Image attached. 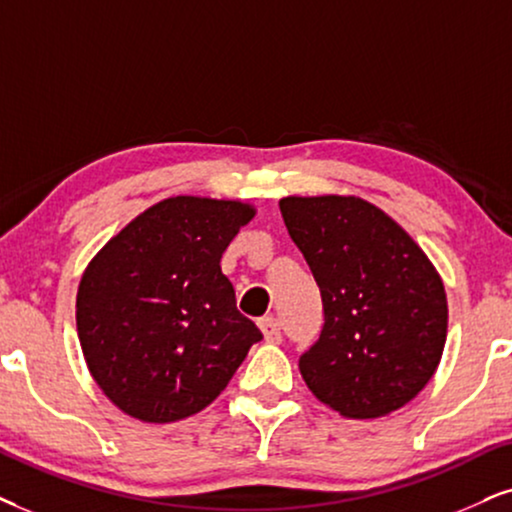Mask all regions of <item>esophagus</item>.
I'll return each mask as SVG.
<instances>
[{
  "instance_id": "esophagus-1",
  "label": "esophagus",
  "mask_w": 512,
  "mask_h": 512,
  "mask_svg": "<svg viewBox=\"0 0 512 512\" xmlns=\"http://www.w3.org/2000/svg\"><path fill=\"white\" fill-rule=\"evenodd\" d=\"M260 331L267 342H281V321L276 316H264V319H260Z\"/></svg>"
}]
</instances>
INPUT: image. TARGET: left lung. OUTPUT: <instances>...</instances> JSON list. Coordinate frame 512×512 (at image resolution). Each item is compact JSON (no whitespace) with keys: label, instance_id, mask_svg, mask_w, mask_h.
Masks as SVG:
<instances>
[{"label":"left lung","instance_id":"obj_1","mask_svg":"<svg viewBox=\"0 0 512 512\" xmlns=\"http://www.w3.org/2000/svg\"><path fill=\"white\" fill-rule=\"evenodd\" d=\"M278 208L323 302L319 340L300 357L304 383L345 418L409 404L437 371L449 321L428 255L364 198L288 196Z\"/></svg>","mask_w":512,"mask_h":512}]
</instances>
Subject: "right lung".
<instances>
[{"label": "right lung", "mask_w": 512, "mask_h": 512, "mask_svg": "<svg viewBox=\"0 0 512 512\" xmlns=\"http://www.w3.org/2000/svg\"><path fill=\"white\" fill-rule=\"evenodd\" d=\"M252 217L241 200L165 198L84 269L75 304L84 361L127 416L174 423L203 411L262 340L219 267Z\"/></svg>", "instance_id": "1"}]
</instances>
